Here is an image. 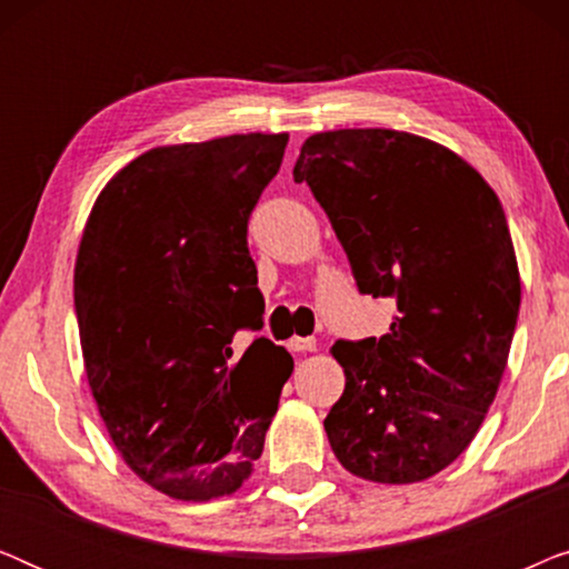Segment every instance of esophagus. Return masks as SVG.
I'll return each mask as SVG.
<instances>
[{"instance_id":"obj_1","label":"esophagus","mask_w":569,"mask_h":569,"mask_svg":"<svg viewBox=\"0 0 569 569\" xmlns=\"http://www.w3.org/2000/svg\"><path fill=\"white\" fill-rule=\"evenodd\" d=\"M287 347H290L292 352H313L316 339L313 337H292L290 341H287Z\"/></svg>"}]
</instances>
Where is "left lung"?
Instances as JSON below:
<instances>
[{
    "label": "left lung",
    "instance_id": "1",
    "mask_svg": "<svg viewBox=\"0 0 569 569\" xmlns=\"http://www.w3.org/2000/svg\"><path fill=\"white\" fill-rule=\"evenodd\" d=\"M292 176L360 292L396 302L383 337L331 347L347 378L323 419L333 456L378 485L430 479L469 448L508 365L520 274L500 199L461 154L396 129L308 137Z\"/></svg>",
    "mask_w": 569,
    "mask_h": 569
}]
</instances>
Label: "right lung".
Returning a JSON list of instances; mask_svg holds the SVG:
<instances>
[{"label":"right lung","instance_id":"right-lung-1","mask_svg":"<svg viewBox=\"0 0 569 569\" xmlns=\"http://www.w3.org/2000/svg\"><path fill=\"white\" fill-rule=\"evenodd\" d=\"M287 134L147 150L98 193L74 263L84 372L123 463L181 502L232 495L253 473L292 357L259 331L248 217Z\"/></svg>","mask_w":569,"mask_h":569}]
</instances>
